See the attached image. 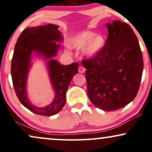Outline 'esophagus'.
I'll list each match as a JSON object with an SVG mask.
<instances>
[{
	"instance_id": "esophagus-1",
	"label": "esophagus",
	"mask_w": 152,
	"mask_h": 152,
	"mask_svg": "<svg viewBox=\"0 0 152 152\" xmlns=\"http://www.w3.org/2000/svg\"><path fill=\"white\" fill-rule=\"evenodd\" d=\"M78 71H79L80 73H84L85 72V68L83 66H82V65H80L79 68H78Z\"/></svg>"
}]
</instances>
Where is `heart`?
<instances>
[{"label":"heart","mask_w":152,"mask_h":152,"mask_svg":"<svg viewBox=\"0 0 152 152\" xmlns=\"http://www.w3.org/2000/svg\"><path fill=\"white\" fill-rule=\"evenodd\" d=\"M73 46L76 48H83L87 46L85 50L86 55L89 57L96 56L104 45V39L101 35L94 37V33L91 31H85L75 37L72 40Z\"/></svg>","instance_id":"b5f03b06"}]
</instances>
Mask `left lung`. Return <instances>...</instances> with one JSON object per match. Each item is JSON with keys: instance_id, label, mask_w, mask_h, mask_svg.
Returning <instances> with one entry per match:
<instances>
[{"instance_id": "8db88e82", "label": "left lung", "mask_w": 152, "mask_h": 152, "mask_svg": "<svg viewBox=\"0 0 152 152\" xmlns=\"http://www.w3.org/2000/svg\"><path fill=\"white\" fill-rule=\"evenodd\" d=\"M106 44L96 56L84 58L89 100L104 110L119 109L135 98L143 71L139 42L129 24L108 23Z\"/></svg>"}]
</instances>
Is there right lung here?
Masks as SVG:
<instances>
[{"instance_id": "right-lung-1", "label": "right lung", "mask_w": 152, "mask_h": 152, "mask_svg": "<svg viewBox=\"0 0 152 152\" xmlns=\"http://www.w3.org/2000/svg\"><path fill=\"white\" fill-rule=\"evenodd\" d=\"M58 26L48 24L37 27L26 28L18 37L11 63V75L15 91L21 104L33 113L41 115H53L61 111L66 102V91L72 77L78 72L77 63L61 65L55 60L48 61L52 85L56 91L55 99L49 106L38 108L31 104L27 97L26 81L30 66L31 54L35 50L46 59L56 56L63 37Z\"/></svg>"}]
</instances>
